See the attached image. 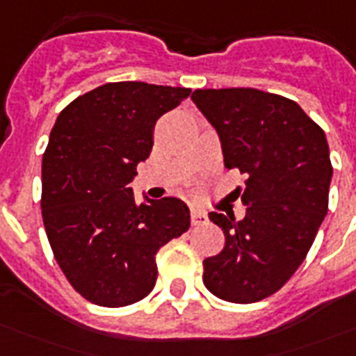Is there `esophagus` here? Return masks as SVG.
Masks as SVG:
<instances>
[{
  "instance_id": "esophagus-1",
  "label": "esophagus",
  "mask_w": 356,
  "mask_h": 356,
  "mask_svg": "<svg viewBox=\"0 0 356 356\" xmlns=\"http://www.w3.org/2000/svg\"><path fill=\"white\" fill-rule=\"evenodd\" d=\"M190 222H192V225H203V223L209 222V216H207V212L192 207L190 209Z\"/></svg>"
}]
</instances>
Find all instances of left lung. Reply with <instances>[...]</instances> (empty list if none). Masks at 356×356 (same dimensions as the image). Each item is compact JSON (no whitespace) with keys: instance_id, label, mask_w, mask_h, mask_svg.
<instances>
[{"instance_id":"8db88e82","label":"left lung","mask_w":356,"mask_h":356,"mask_svg":"<svg viewBox=\"0 0 356 356\" xmlns=\"http://www.w3.org/2000/svg\"><path fill=\"white\" fill-rule=\"evenodd\" d=\"M192 102L216 129L227 170L245 175L234 192L245 216H209L225 248L203 260L216 298L254 303L296 273L329 207L332 166L320 125L298 103L257 88L195 90Z\"/></svg>"}]
</instances>
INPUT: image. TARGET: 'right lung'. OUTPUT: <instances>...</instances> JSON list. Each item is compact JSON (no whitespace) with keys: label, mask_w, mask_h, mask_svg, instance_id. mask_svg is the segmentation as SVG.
<instances>
[{"label":"right lung","mask_w":356,"mask_h":356,"mask_svg":"<svg viewBox=\"0 0 356 356\" xmlns=\"http://www.w3.org/2000/svg\"><path fill=\"white\" fill-rule=\"evenodd\" d=\"M190 88L107 83L58 114L42 159V218L60 270L85 299L125 307L156 281V251L190 227L177 197L134 201L127 184L153 147L156 120Z\"/></svg>","instance_id":"add662e5"}]
</instances>
